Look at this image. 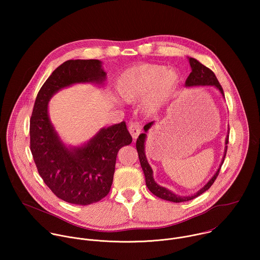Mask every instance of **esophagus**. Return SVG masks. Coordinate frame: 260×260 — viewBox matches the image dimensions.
I'll use <instances>...</instances> for the list:
<instances>
[{
    "label": "esophagus",
    "mask_w": 260,
    "mask_h": 260,
    "mask_svg": "<svg viewBox=\"0 0 260 260\" xmlns=\"http://www.w3.org/2000/svg\"><path fill=\"white\" fill-rule=\"evenodd\" d=\"M128 131L134 139V141H136V139L139 137V135L141 134V125L139 122H132L129 127H128Z\"/></svg>",
    "instance_id": "1"
}]
</instances>
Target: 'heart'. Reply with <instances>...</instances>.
Instances as JSON below:
<instances>
[{
	"label": "heart",
	"mask_w": 260,
	"mask_h": 260,
	"mask_svg": "<svg viewBox=\"0 0 260 260\" xmlns=\"http://www.w3.org/2000/svg\"><path fill=\"white\" fill-rule=\"evenodd\" d=\"M179 80L178 72L164 64L139 63L120 74L115 88L120 100L126 104L143 101V112L151 116L171 101Z\"/></svg>",
	"instance_id": "b5f03b06"
}]
</instances>
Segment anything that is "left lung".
<instances>
[{"mask_svg":"<svg viewBox=\"0 0 260 260\" xmlns=\"http://www.w3.org/2000/svg\"><path fill=\"white\" fill-rule=\"evenodd\" d=\"M189 63H190V68H191V73L189 74V76L187 77L186 81H185V86L186 87H194V86H214L215 88H217L220 93L222 94V96L224 98V92L223 89H222L220 83L218 82L215 74L207 67H205L203 63H201L198 59L193 58V57H188ZM155 121H151L149 123H147L144 126V134H141L139 136V138L137 139V143H136V147H137V151L139 154V159H140V164L142 167V170L144 172L145 175V181H146V185L148 189H149L154 196H156L157 198L165 200V201H169V202H173V203H181V202H187L190 200L196 199L197 197L201 196L202 193H204L205 191H207L211 186L212 184L214 183V181L216 180L220 168L224 161V157L226 155V150H228V143H229V135L226 136L225 139V148H224V154L223 157H222L221 164L218 168V170L216 171V173L214 174V176L207 182L206 185H204V187H202L198 192L191 194V196H179L176 194L175 192L171 191L170 189L160 186L159 184H157L153 178V171L152 168L150 167V165L148 164L146 154H145V143H146V139H147V134L149 132V129L153 126ZM230 131V128H229ZM230 134V133H228Z\"/></svg>","mask_w":260,"mask_h":260,"instance_id":"left-lung-1","label":"left lung"}]
</instances>
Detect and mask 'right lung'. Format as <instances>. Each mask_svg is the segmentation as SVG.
Masks as SVG:
<instances>
[{"label":"right lung","instance_id":"1","mask_svg":"<svg viewBox=\"0 0 260 260\" xmlns=\"http://www.w3.org/2000/svg\"><path fill=\"white\" fill-rule=\"evenodd\" d=\"M102 66L99 59L64 61L39 90L30 117V151L37 169L51 191L70 204L86 206L104 199L113 182L117 153L133 141L122 121L101 128L80 146H69L50 120V99L74 84L102 86L107 78Z\"/></svg>","mask_w":260,"mask_h":260}]
</instances>
